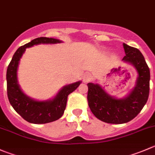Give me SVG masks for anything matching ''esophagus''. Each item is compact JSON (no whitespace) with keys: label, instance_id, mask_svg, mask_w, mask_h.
I'll list each match as a JSON object with an SVG mask.
<instances>
[{"label":"esophagus","instance_id":"1","mask_svg":"<svg viewBox=\"0 0 155 155\" xmlns=\"http://www.w3.org/2000/svg\"><path fill=\"white\" fill-rule=\"evenodd\" d=\"M91 75L89 73H86V74L84 75L83 76V82H88L91 80Z\"/></svg>","mask_w":155,"mask_h":155}]
</instances>
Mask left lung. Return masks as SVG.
Listing matches in <instances>:
<instances>
[{
    "instance_id": "8db88e82",
    "label": "left lung",
    "mask_w": 155,
    "mask_h": 155,
    "mask_svg": "<svg viewBox=\"0 0 155 155\" xmlns=\"http://www.w3.org/2000/svg\"><path fill=\"white\" fill-rule=\"evenodd\" d=\"M124 61L133 64L139 73L136 85L124 99H116L104 92L100 85L88 83V107L100 120L113 124H125L140 113L149 95L150 70L139 49L124 44Z\"/></svg>"
}]
</instances>
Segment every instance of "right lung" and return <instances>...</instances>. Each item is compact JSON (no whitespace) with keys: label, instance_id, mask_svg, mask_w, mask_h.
Returning <instances> with one entry per match:
<instances>
[{"label":"right lung","instance_id":"1","mask_svg":"<svg viewBox=\"0 0 155 155\" xmlns=\"http://www.w3.org/2000/svg\"><path fill=\"white\" fill-rule=\"evenodd\" d=\"M61 41L52 38L40 37L21 46L13 54L7 70V97L13 109L28 123L48 124L60 119L64 113L67 97L80 85V82L64 87L56 97L48 101H36L22 93L17 83L16 71L19 61L26 48L38 44H54Z\"/></svg>","mask_w":155,"mask_h":155}]
</instances>
